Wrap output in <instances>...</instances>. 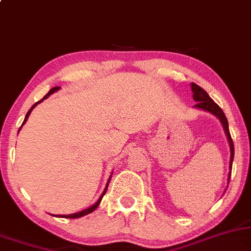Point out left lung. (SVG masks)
Here are the masks:
<instances>
[{
  "mask_svg": "<svg viewBox=\"0 0 251 251\" xmlns=\"http://www.w3.org/2000/svg\"><path fill=\"white\" fill-rule=\"evenodd\" d=\"M192 91H193V98H194L195 101H198V104L195 105V107L202 108V110H206L208 112L215 114V116L221 120L223 128H225L226 134H227L229 145H230V164H229L230 172H229V177H228V183H229V180H230V175H231V164H232V160H234V143H232L230 132H229L227 118H226V114L223 113L221 107H220L216 102H214L213 99L208 96V93L204 91L202 87L196 85L195 83H192Z\"/></svg>",
  "mask_w": 251,
  "mask_h": 251,
  "instance_id": "8db88e82",
  "label": "left lung"
}]
</instances>
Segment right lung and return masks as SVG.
I'll use <instances>...</instances> for the list:
<instances>
[{
  "instance_id": "add662e5",
  "label": "right lung",
  "mask_w": 251,
  "mask_h": 251,
  "mask_svg": "<svg viewBox=\"0 0 251 251\" xmlns=\"http://www.w3.org/2000/svg\"><path fill=\"white\" fill-rule=\"evenodd\" d=\"M59 89H60V87H59V86H55V87H52V89H51V90H50V91H49V92H48V93H47V95H45V96L43 97V99H41V100H39V101H37V102H36V104H34V105H32V106H31V108H30V110L28 111V113H26V116H25V118H24V122H23V124H25V122H26V119H28V117L30 116V113H31L32 108H34V107L36 106V105H37V104H39V102H42V101H43V100H44V99H47V98H48V97H49L50 95H52V93H53V92L58 91V90H59ZM23 124H22V125H23ZM21 127H22V126H21ZM21 127H20V129H21ZM20 129H19V131H20ZM108 182H110V179H108ZM107 186H108V185H106V188H105V191H104V193H102V194H101V196H100V198H99V200H98V201H97V202H96V203H95V204H93V206H92V207L87 208V209H85V210H81V212H79V213H76V214H71V215H62V216H60V217H65V219H78V217H81V216H85V215H87V214L92 213V212H93V210H95V209H96V208L99 206V203H100V201H101L102 196H104V195H105V193H106ZM58 217H59V216H58Z\"/></svg>"
}]
</instances>
